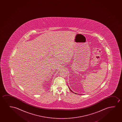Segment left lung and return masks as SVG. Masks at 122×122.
Listing matches in <instances>:
<instances>
[{
	"label": "left lung",
	"mask_w": 122,
	"mask_h": 122,
	"mask_svg": "<svg viewBox=\"0 0 122 122\" xmlns=\"http://www.w3.org/2000/svg\"><path fill=\"white\" fill-rule=\"evenodd\" d=\"M69 89H70V91H72V92H72V90H71V89H70V88H69Z\"/></svg>",
	"instance_id": "8db88e82"
}]
</instances>
